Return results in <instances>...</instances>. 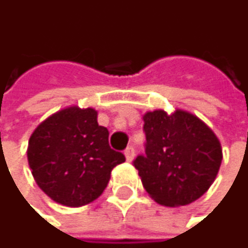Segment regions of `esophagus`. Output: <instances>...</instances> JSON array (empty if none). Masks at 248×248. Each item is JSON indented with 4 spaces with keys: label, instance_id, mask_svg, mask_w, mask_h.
I'll return each mask as SVG.
<instances>
[{
    "label": "esophagus",
    "instance_id": "1",
    "mask_svg": "<svg viewBox=\"0 0 248 248\" xmlns=\"http://www.w3.org/2000/svg\"><path fill=\"white\" fill-rule=\"evenodd\" d=\"M125 157H126L128 161H132V160H134V157H135V150H134V147H128V148L125 150Z\"/></svg>",
    "mask_w": 248,
    "mask_h": 248
}]
</instances>
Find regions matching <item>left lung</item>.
<instances>
[{"label": "left lung", "mask_w": 248, "mask_h": 248, "mask_svg": "<svg viewBox=\"0 0 248 248\" xmlns=\"http://www.w3.org/2000/svg\"><path fill=\"white\" fill-rule=\"evenodd\" d=\"M145 153L134 160L144 189L158 203L183 206L214 183L222 150L215 134L196 116L176 110L144 116Z\"/></svg>", "instance_id": "left-lung-1"}]
</instances>
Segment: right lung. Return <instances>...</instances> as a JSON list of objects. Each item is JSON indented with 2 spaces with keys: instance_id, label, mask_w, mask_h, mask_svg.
I'll list each match as a JSON object with an SVG mask.
<instances>
[{
  "instance_id": "add662e5",
  "label": "right lung",
  "mask_w": 248,
  "mask_h": 248,
  "mask_svg": "<svg viewBox=\"0 0 248 248\" xmlns=\"http://www.w3.org/2000/svg\"><path fill=\"white\" fill-rule=\"evenodd\" d=\"M27 160L37 186L55 202L75 208L104 192L125 155L110 148L108 131L97 123L94 108L68 107L34 129Z\"/></svg>"
}]
</instances>
